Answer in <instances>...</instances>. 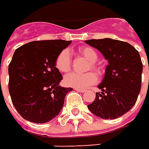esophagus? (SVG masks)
<instances>
[{"label": "esophagus", "mask_w": 149, "mask_h": 149, "mask_svg": "<svg viewBox=\"0 0 149 149\" xmlns=\"http://www.w3.org/2000/svg\"><path fill=\"white\" fill-rule=\"evenodd\" d=\"M74 90H76L78 92H81V93L86 92V89H83V88H74Z\"/></svg>", "instance_id": "1"}]
</instances>
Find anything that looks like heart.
I'll list each match as a JSON object with an SVG mask.
<instances>
[{
    "label": "heart",
    "instance_id": "obj_1",
    "mask_svg": "<svg viewBox=\"0 0 149 149\" xmlns=\"http://www.w3.org/2000/svg\"><path fill=\"white\" fill-rule=\"evenodd\" d=\"M79 52L84 56L88 61L91 62V67L99 70V67L96 63L97 60V52L90 47H81L79 49ZM55 66L57 69L61 73L68 72L71 68V53L68 49L61 51L56 58ZM97 81V76L92 72H88L85 74L70 73L64 77V83L68 87H73L76 88H85L88 86L96 83Z\"/></svg>",
    "mask_w": 149,
    "mask_h": 149
}]
</instances>
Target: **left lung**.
I'll list each match as a JSON object with an SVG mask.
<instances>
[{"instance_id":"obj_1","label":"left lung","mask_w":149,"mask_h":149,"mask_svg":"<svg viewBox=\"0 0 149 149\" xmlns=\"http://www.w3.org/2000/svg\"><path fill=\"white\" fill-rule=\"evenodd\" d=\"M85 43L97 49L108 61L95 101L88 110L104 119L121 117L135 104L141 87L142 62L139 52L130 44L111 38L90 39Z\"/></svg>"}]
</instances>
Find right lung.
<instances>
[{"mask_svg": "<svg viewBox=\"0 0 149 149\" xmlns=\"http://www.w3.org/2000/svg\"><path fill=\"white\" fill-rule=\"evenodd\" d=\"M71 42L33 41L15 51L8 65V90L13 105L24 119L44 124L61 111L66 95L73 88L60 85L63 78L55 61Z\"/></svg>", "mask_w": 149, "mask_h": 149, "instance_id": "right-lung-1", "label": "right lung"}]
</instances>
